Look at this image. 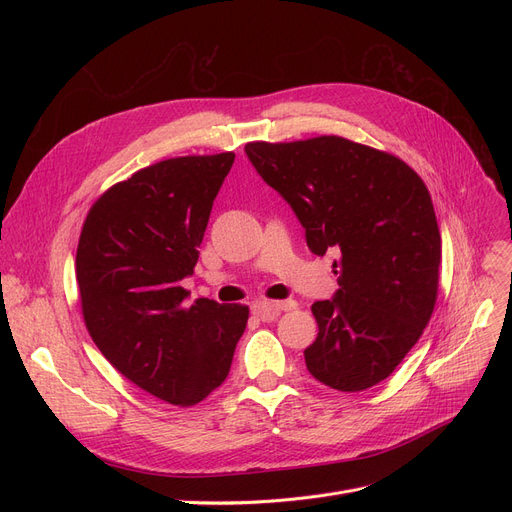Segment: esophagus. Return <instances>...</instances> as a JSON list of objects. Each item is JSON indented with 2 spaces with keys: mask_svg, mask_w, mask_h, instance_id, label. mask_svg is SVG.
<instances>
[{
  "mask_svg": "<svg viewBox=\"0 0 512 512\" xmlns=\"http://www.w3.org/2000/svg\"><path fill=\"white\" fill-rule=\"evenodd\" d=\"M297 307H299V303L292 299H288V301H259L253 305V315L259 317L261 321H274L280 315V311H292Z\"/></svg>",
  "mask_w": 512,
  "mask_h": 512,
  "instance_id": "1",
  "label": "esophagus"
}]
</instances>
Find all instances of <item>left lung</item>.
Masks as SVG:
<instances>
[{"mask_svg": "<svg viewBox=\"0 0 512 512\" xmlns=\"http://www.w3.org/2000/svg\"><path fill=\"white\" fill-rule=\"evenodd\" d=\"M257 174L292 207L315 255L336 251L340 288L313 303L309 373L361 392L419 340L438 294L442 240L423 180L398 157L342 137L249 143Z\"/></svg>", "mask_w": 512, "mask_h": 512, "instance_id": "left-lung-1", "label": "left lung"}]
</instances>
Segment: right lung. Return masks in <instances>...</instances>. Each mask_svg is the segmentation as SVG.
I'll list each match as a JSON object with an SVG mask.
<instances>
[{"label": "right lung", "instance_id": "1", "mask_svg": "<svg viewBox=\"0 0 512 512\" xmlns=\"http://www.w3.org/2000/svg\"><path fill=\"white\" fill-rule=\"evenodd\" d=\"M234 153L176 157L118 182L91 207L76 251L87 330L141 390L193 407L228 378L249 307L199 299L193 276Z\"/></svg>", "mask_w": 512, "mask_h": 512}]
</instances>
